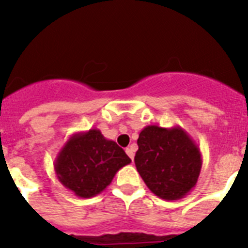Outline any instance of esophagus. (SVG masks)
Masks as SVG:
<instances>
[{
  "mask_svg": "<svg viewBox=\"0 0 248 248\" xmlns=\"http://www.w3.org/2000/svg\"><path fill=\"white\" fill-rule=\"evenodd\" d=\"M125 153H126V154H128V156L130 157L131 160L134 159V150H133V148H131V146H130V148H126L125 149Z\"/></svg>",
  "mask_w": 248,
  "mask_h": 248,
  "instance_id": "obj_1",
  "label": "esophagus"
}]
</instances>
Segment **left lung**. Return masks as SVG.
I'll return each instance as SVG.
<instances>
[{"instance_id": "left-lung-1", "label": "left lung", "mask_w": 248, "mask_h": 248, "mask_svg": "<svg viewBox=\"0 0 248 248\" xmlns=\"http://www.w3.org/2000/svg\"><path fill=\"white\" fill-rule=\"evenodd\" d=\"M134 161L138 172L157 198H185L198 183L202 166L199 146L180 126L148 125L140 131Z\"/></svg>"}]
</instances>
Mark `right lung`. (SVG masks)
Returning a JSON list of instances; mask_svg holds the SVG:
<instances>
[{"label":"right lung","instance_id":"obj_1","mask_svg":"<svg viewBox=\"0 0 248 248\" xmlns=\"http://www.w3.org/2000/svg\"><path fill=\"white\" fill-rule=\"evenodd\" d=\"M130 157L100 130L76 133L65 141L54 160L59 183L78 198L89 199L100 194Z\"/></svg>","mask_w":248,"mask_h":248}]
</instances>
